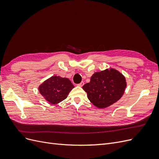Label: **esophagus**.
Masks as SVG:
<instances>
[{"label":"esophagus","mask_w":159,"mask_h":159,"mask_svg":"<svg viewBox=\"0 0 159 159\" xmlns=\"http://www.w3.org/2000/svg\"><path fill=\"white\" fill-rule=\"evenodd\" d=\"M84 85V81H81V83H80V84H78V85L80 86V87H82V86H83Z\"/></svg>","instance_id":"obj_1"}]
</instances>
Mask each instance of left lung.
I'll return each mask as SVG.
<instances>
[{
    "instance_id": "left-lung-1",
    "label": "left lung",
    "mask_w": 159,
    "mask_h": 159,
    "mask_svg": "<svg viewBox=\"0 0 159 159\" xmlns=\"http://www.w3.org/2000/svg\"><path fill=\"white\" fill-rule=\"evenodd\" d=\"M125 77L117 70H105L91 76L90 82L83 89L88 98L95 106L105 108L117 102L122 97L126 88Z\"/></svg>"
}]
</instances>
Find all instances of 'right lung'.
<instances>
[{"label":"right lung","instance_id":"1","mask_svg":"<svg viewBox=\"0 0 159 159\" xmlns=\"http://www.w3.org/2000/svg\"><path fill=\"white\" fill-rule=\"evenodd\" d=\"M73 88L74 85L68 78L54 75L40 85L39 91L49 103L57 104L67 98Z\"/></svg>","mask_w":159,"mask_h":159}]
</instances>
